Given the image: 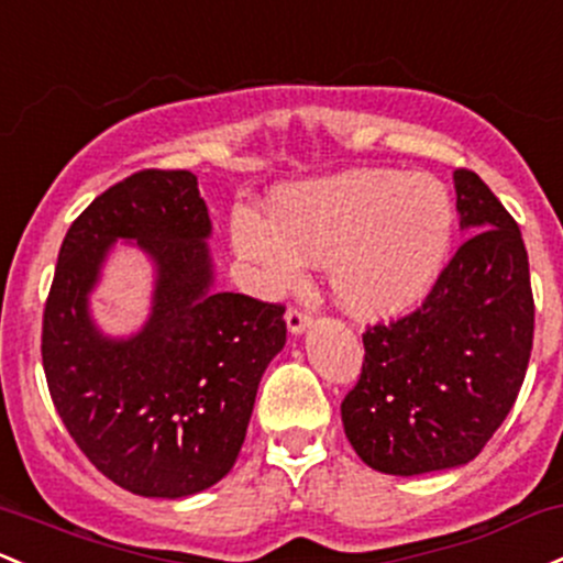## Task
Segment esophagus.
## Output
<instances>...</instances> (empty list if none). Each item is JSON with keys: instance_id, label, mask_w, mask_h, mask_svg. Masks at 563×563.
<instances>
[{"instance_id": "obj_1", "label": "esophagus", "mask_w": 563, "mask_h": 563, "mask_svg": "<svg viewBox=\"0 0 563 563\" xmlns=\"http://www.w3.org/2000/svg\"><path fill=\"white\" fill-rule=\"evenodd\" d=\"M286 323H288V331H291V333H301L307 329V325H310V314L301 310V307L291 305L286 310Z\"/></svg>"}]
</instances>
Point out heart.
Returning <instances> with one entry per match:
<instances>
[{
	"instance_id": "1",
	"label": "heart",
	"mask_w": 563,
	"mask_h": 563,
	"mask_svg": "<svg viewBox=\"0 0 563 563\" xmlns=\"http://www.w3.org/2000/svg\"><path fill=\"white\" fill-rule=\"evenodd\" d=\"M454 232V202L432 176L350 170L283 187L269 216L240 211L232 243L264 291H283L305 262L329 264L336 299L361 314H390L422 299Z\"/></svg>"
}]
</instances>
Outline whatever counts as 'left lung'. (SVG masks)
I'll use <instances>...</instances> for the list:
<instances>
[{
    "label": "left lung",
    "instance_id": "1",
    "mask_svg": "<svg viewBox=\"0 0 563 563\" xmlns=\"http://www.w3.org/2000/svg\"><path fill=\"white\" fill-rule=\"evenodd\" d=\"M471 238L417 310L363 333V368L342 400L352 449L390 475L471 462L516 404L534 339L529 258L516 219L473 170H454Z\"/></svg>",
    "mask_w": 563,
    "mask_h": 563
}]
</instances>
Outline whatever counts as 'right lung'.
<instances>
[{
    "label": "right lung",
    "mask_w": 563,
    "mask_h": 563,
    "mask_svg": "<svg viewBox=\"0 0 563 563\" xmlns=\"http://www.w3.org/2000/svg\"><path fill=\"white\" fill-rule=\"evenodd\" d=\"M208 234L195 173H133L74 219L45 301L55 411L79 452L141 497H189L232 471L264 368L286 344V307L211 291ZM114 239L158 264L153 318L131 340L101 338L87 314Z\"/></svg>",
    "instance_id": "obj_1"
}]
</instances>
